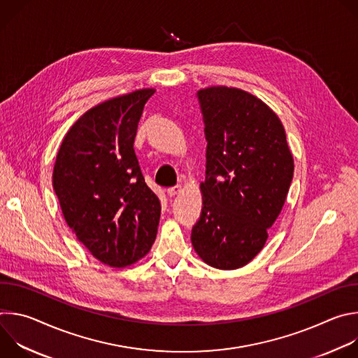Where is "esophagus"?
I'll use <instances>...</instances> for the list:
<instances>
[{
	"mask_svg": "<svg viewBox=\"0 0 358 358\" xmlns=\"http://www.w3.org/2000/svg\"><path fill=\"white\" fill-rule=\"evenodd\" d=\"M180 191H181V185H174V187H170V188H167V189H166L167 195H170V196L177 195Z\"/></svg>",
	"mask_w": 358,
	"mask_h": 358,
	"instance_id": "1",
	"label": "esophagus"
}]
</instances>
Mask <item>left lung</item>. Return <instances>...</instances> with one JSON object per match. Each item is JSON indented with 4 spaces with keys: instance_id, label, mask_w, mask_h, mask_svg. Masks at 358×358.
<instances>
[{
    "instance_id": "8db88e82",
    "label": "left lung",
    "mask_w": 358,
    "mask_h": 358,
    "mask_svg": "<svg viewBox=\"0 0 358 358\" xmlns=\"http://www.w3.org/2000/svg\"><path fill=\"white\" fill-rule=\"evenodd\" d=\"M206 124L207 166L201 217L191 242L213 268L231 271L262 250L293 178V156L278 115L242 89L196 93Z\"/></svg>"
}]
</instances>
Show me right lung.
I'll return each mask as SVG.
<instances>
[{
	"label": "right lung",
	"instance_id": "1",
	"mask_svg": "<svg viewBox=\"0 0 358 358\" xmlns=\"http://www.w3.org/2000/svg\"><path fill=\"white\" fill-rule=\"evenodd\" d=\"M156 89L109 99L69 129L52 182L64 218L96 259L129 266L156 241L162 206L144 181L133 148L145 101Z\"/></svg>",
	"mask_w": 358,
	"mask_h": 358
}]
</instances>
